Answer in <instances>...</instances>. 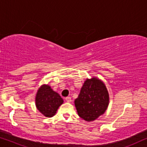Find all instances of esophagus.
<instances>
[{
    "label": "esophagus",
    "instance_id": "obj_1",
    "mask_svg": "<svg viewBox=\"0 0 147 147\" xmlns=\"http://www.w3.org/2000/svg\"><path fill=\"white\" fill-rule=\"evenodd\" d=\"M66 101H67V102H68V103H70V102H71V98H70V97H66Z\"/></svg>",
    "mask_w": 147,
    "mask_h": 147
}]
</instances>
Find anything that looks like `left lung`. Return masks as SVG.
I'll list each match as a JSON object with an SVG mask.
<instances>
[{"label": "left lung", "instance_id": "8db88e82", "mask_svg": "<svg viewBox=\"0 0 147 147\" xmlns=\"http://www.w3.org/2000/svg\"><path fill=\"white\" fill-rule=\"evenodd\" d=\"M109 103L104 83L97 77L87 79L75 100L78 115L87 122H93L105 112Z\"/></svg>", "mask_w": 147, "mask_h": 147}]
</instances>
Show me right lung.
I'll use <instances>...</instances> for the list:
<instances>
[{
  "mask_svg": "<svg viewBox=\"0 0 147 147\" xmlns=\"http://www.w3.org/2000/svg\"><path fill=\"white\" fill-rule=\"evenodd\" d=\"M35 101L38 110L47 118L54 116L58 107L64 102L59 94L53 91L50 85L46 84L38 89Z\"/></svg>",
  "mask_w": 147,
  "mask_h": 147,
  "instance_id": "right-lung-1",
  "label": "right lung"
}]
</instances>
